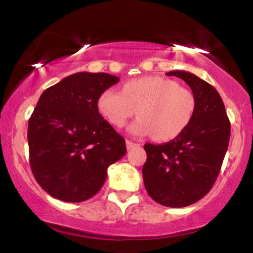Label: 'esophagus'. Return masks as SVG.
I'll list each match as a JSON object with an SVG mask.
<instances>
[{
    "instance_id": "1",
    "label": "esophagus",
    "mask_w": 253,
    "mask_h": 253,
    "mask_svg": "<svg viewBox=\"0 0 253 253\" xmlns=\"http://www.w3.org/2000/svg\"><path fill=\"white\" fill-rule=\"evenodd\" d=\"M126 146H127V150H132V149H134V147H136V146H139V144H136V143H133V141H130V140H126Z\"/></svg>"
}]
</instances>
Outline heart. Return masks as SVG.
<instances>
[{"label": "heart", "instance_id": "b5f03b06", "mask_svg": "<svg viewBox=\"0 0 253 253\" xmlns=\"http://www.w3.org/2000/svg\"><path fill=\"white\" fill-rule=\"evenodd\" d=\"M98 110L110 125L121 128L138 109V119L128 130L151 135L158 141L178 136L194 117L196 100L185 86L170 78L146 76L127 81L123 90L107 89L98 97Z\"/></svg>", "mask_w": 253, "mask_h": 253}]
</instances>
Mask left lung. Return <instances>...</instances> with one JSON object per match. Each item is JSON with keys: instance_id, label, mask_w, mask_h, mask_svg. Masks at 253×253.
Returning <instances> with one entry per match:
<instances>
[{"instance_id": "8db88e82", "label": "left lung", "mask_w": 253, "mask_h": 253, "mask_svg": "<svg viewBox=\"0 0 253 253\" xmlns=\"http://www.w3.org/2000/svg\"><path fill=\"white\" fill-rule=\"evenodd\" d=\"M196 100L194 117L178 136L161 145L145 144L143 167L149 195L161 205L181 208L201 200L211 189L227 151L231 124L219 92L190 72L175 70Z\"/></svg>"}]
</instances>
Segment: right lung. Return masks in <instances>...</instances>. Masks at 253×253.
Here are the masks:
<instances>
[{"mask_svg":"<svg viewBox=\"0 0 253 253\" xmlns=\"http://www.w3.org/2000/svg\"><path fill=\"white\" fill-rule=\"evenodd\" d=\"M120 78L77 72L42 92L28 121L30 164L51 196L82 202L102 188L107 169L126 155L125 139L98 113V97Z\"/></svg>","mask_w":253,"mask_h":253,"instance_id":"right-lung-1","label":"right lung"}]
</instances>
